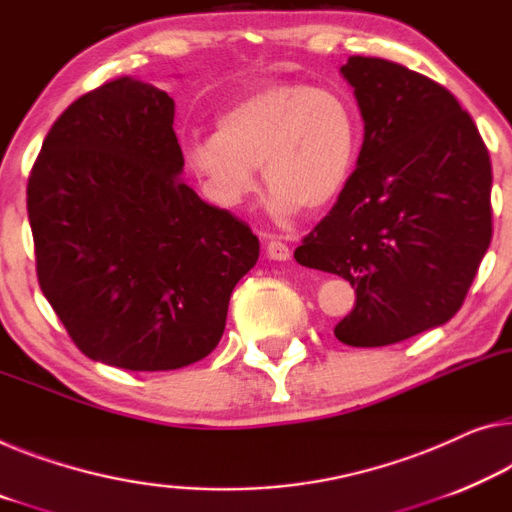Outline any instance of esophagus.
Listing matches in <instances>:
<instances>
[{
	"instance_id": "34e87169",
	"label": "esophagus",
	"mask_w": 512,
	"mask_h": 512,
	"mask_svg": "<svg viewBox=\"0 0 512 512\" xmlns=\"http://www.w3.org/2000/svg\"><path fill=\"white\" fill-rule=\"evenodd\" d=\"M265 249H267V256H270L272 261H288V258H290V247L279 238L267 240Z\"/></svg>"
}]
</instances>
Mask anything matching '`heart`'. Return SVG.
<instances>
[{
  "instance_id": "1",
  "label": "heart",
  "mask_w": 512,
  "mask_h": 512,
  "mask_svg": "<svg viewBox=\"0 0 512 512\" xmlns=\"http://www.w3.org/2000/svg\"><path fill=\"white\" fill-rule=\"evenodd\" d=\"M217 132H192L185 155L206 192L240 206L256 190V167L279 215L327 208L357 155L350 102L334 89L270 80L249 86L217 114Z\"/></svg>"
}]
</instances>
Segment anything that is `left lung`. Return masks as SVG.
<instances>
[{
    "mask_svg": "<svg viewBox=\"0 0 512 512\" xmlns=\"http://www.w3.org/2000/svg\"><path fill=\"white\" fill-rule=\"evenodd\" d=\"M364 119L357 169L295 261L348 279L341 343L380 348L439 327L465 302L492 240V164L442 84L377 57L341 68Z\"/></svg>",
    "mask_w": 512,
    "mask_h": 512,
    "instance_id": "8db88e82",
    "label": "left lung"
}]
</instances>
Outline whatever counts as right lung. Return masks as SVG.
Returning <instances> with one entry per match:
<instances>
[{"instance_id": "add662e5", "label": "right lung", "mask_w": 512, "mask_h": 512, "mask_svg": "<svg viewBox=\"0 0 512 512\" xmlns=\"http://www.w3.org/2000/svg\"><path fill=\"white\" fill-rule=\"evenodd\" d=\"M167 91L130 77L77 98L27 183L36 274L86 357L174 371L208 357L258 238L180 180Z\"/></svg>"}]
</instances>
